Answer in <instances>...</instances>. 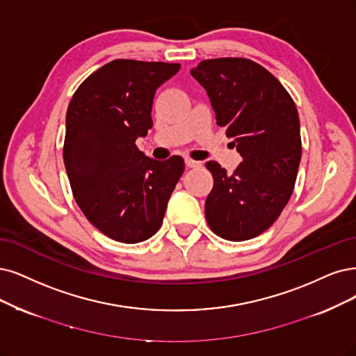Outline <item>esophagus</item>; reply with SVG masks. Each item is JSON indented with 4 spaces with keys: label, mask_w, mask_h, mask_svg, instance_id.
<instances>
[{
    "label": "esophagus",
    "mask_w": 356,
    "mask_h": 356,
    "mask_svg": "<svg viewBox=\"0 0 356 356\" xmlns=\"http://www.w3.org/2000/svg\"><path fill=\"white\" fill-rule=\"evenodd\" d=\"M185 164H186L189 168H200V167L202 165L200 161H195V160H192V158H186Z\"/></svg>",
    "instance_id": "1"
}]
</instances>
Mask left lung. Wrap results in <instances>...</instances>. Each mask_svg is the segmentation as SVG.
Segmentation results:
<instances>
[{"mask_svg":"<svg viewBox=\"0 0 356 356\" xmlns=\"http://www.w3.org/2000/svg\"><path fill=\"white\" fill-rule=\"evenodd\" d=\"M191 74L205 88L217 124L226 127L242 156L232 175L216 161L205 164L214 179L205 201L208 226L222 239H252L279 218L295 188L302 154L296 105L252 60H204Z\"/></svg>","mask_w":356,"mask_h":356,"instance_id":"1","label":"left lung"}]
</instances>
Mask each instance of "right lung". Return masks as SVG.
Returning <instances> with one entry per match:
<instances>
[{"instance_id":"right-lung-1","label":"right lung","mask_w":356,"mask_h":356,"mask_svg":"<svg viewBox=\"0 0 356 356\" xmlns=\"http://www.w3.org/2000/svg\"><path fill=\"white\" fill-rule=\"evenodd\" d=\"M179 63L114 60L86 77L65 114L63 158L74 200L101 233L123 243L149 239L163 225L185 161H156L136 139L152 127L155 90Z\"/></svg>"}]
</instances>
